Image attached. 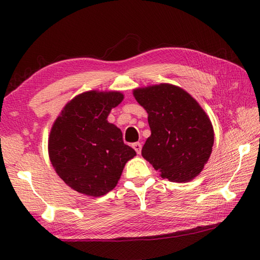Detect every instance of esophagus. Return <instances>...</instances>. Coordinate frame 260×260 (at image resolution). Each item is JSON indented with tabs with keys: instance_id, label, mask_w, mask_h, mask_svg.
Here are the masks:
<instances>
[{
	"instance_id": "34e87169",
	"label": "esophagus",
	"mask_w": 260,
	"mask_h": 260,
	"mask_svg": "<svg viewBox=\"0 0 260 260\" xmlns=\"http://www.w3.org/2000/svg\"><path fill=\"white\" fill-rule=\"evenodd\" d=\"M133 148H134L135 152H136L137 154H141L142 144H141V143H134V144H133Z\"/></svg>"
}]
</instances>
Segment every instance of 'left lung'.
I'll list each match as a JSON object with an SVG mask.
<instances>
[{
	"mask_svg": "<svg viewBox=\"0 0 260 260\" xmlns=\"http://www.w3.org/2000/svg\"><path fill=\"white\" fill-rule=\"evenodd\" d=\"M133 95L148 114L151 136L142 156L163 179L189 182L211 155L213 127L200 105L182 88L159 84L136 88Z\"/></svg>",
	"mask_w": 260,
	"mask_h": 260,
	"instance_id": "1",
	"label": "left lung"
}]
</instances>
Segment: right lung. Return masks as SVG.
Wrapping results in <instances>:
<instances>
[{"label":"right lung","instance_id":"add662e5","mask_svg":"<svg viewBox=\"0 0 260 260\" xmlns=\"http://www.w3.org/2000/svg\"><path fill=\"white\" fill-rule=\"evenodd\" d=\"M119 91L82 92L66 105L49 135V157L71 189L102 197L117 185L127 161L136 152L124 144L117 126L108 123L112 108L121 103Z\"/></svg>","mask_w":260,"mask_h":260}]
</instances>
